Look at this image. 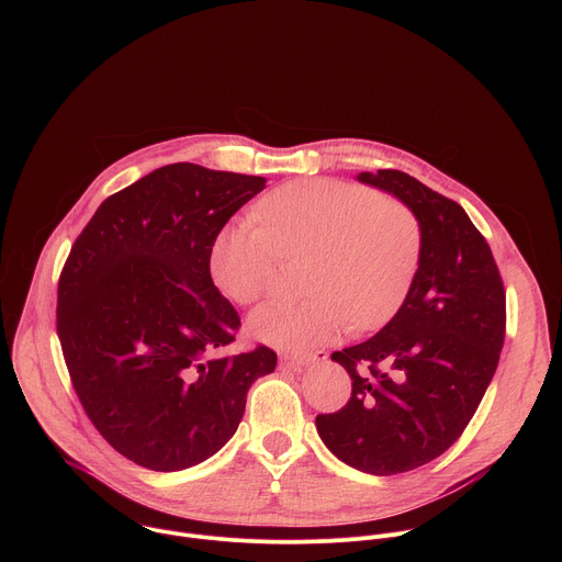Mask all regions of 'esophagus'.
Returning a JSON list of instances; mask_svg holds the SVG:
<instances>
[{"label": "esophagus", "mask_w": 562, "mask_h": 562, "mask_svg": "<svg viewBox=\"0 0 562 562\" xmlns=\"http://www.w3.org/2000/svg\"><path fill=\"white\" fill-rule=\"evenodd\" d=\"M325 358H327V356H325L323 351H317V353H295V356H284L282 362H284L286 367L302 369V367H306V364H311V362H315V360H325Z\"/></svg>", "instance_id": "esophagus-1"}]
</instances>
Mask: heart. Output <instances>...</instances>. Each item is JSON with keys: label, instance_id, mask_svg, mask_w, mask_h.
Returning <instances> with one entry per match:
<instances>
[{"label": "heart", "instance_id": "heart-1", "mask_svg": "<svg viewBox=\"0 0 562 562\" xmlns=\"http://www.w3.org/2000/svg\"><path fill=\"white\" fill-rule=\"evenodd\" d=\"M262 226L231 222L209 251L215 286L237 304H254L273 286L282 258H308L300 302H269L254 311L258 342L297 351L371 331L407 300L423 260V224L393 198L340 182L302 180L260 202Z\"/></svg>", "mask_w": 562, "mask_h": 562}]
</instances>
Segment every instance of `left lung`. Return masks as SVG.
Returning a JSON list of instances; mask_svg holds the SVG:
<instances>
[{"label": "left lung", "mask_w": 562, "mask_h": 562, "mask_svg": "<svg viewBox=\"0 0 562 562\" xmlns=\"http://www.w3.org/2000/svg\"><path fill=\"white\" fill-rule=\"evenodd\" d=\"M358 180L414 209L423 260L389 323L331 356L353 380L351 397L315 427L349 467L391 475L445 453L473 418L505 342V286L487 239L458 202L393 169Z\"/></svg>", "instance_id": "obj_1"}]
</instances>
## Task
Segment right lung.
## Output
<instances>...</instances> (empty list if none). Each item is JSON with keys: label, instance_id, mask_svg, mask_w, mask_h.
Wrapping results in <instances>:
<instances>
[{"label": "right lung", "instance_id": "obj_1", "mask_svg": "<svg viewBox=\"0 0 562 562\" xmlns=\"http://www.w3.org/2000/svg\"><path fill=\"white\" fill-rule=\"evenodd\" d=\"M260 176L178 162L106 198L75 239L57 284V336L87 416L139 467L180 471L220 451L251 384L276 369L260 345L220 356L239 315L209 251Z\"/></svg>", "mask_w": 562, "mask_h": 562}]
</instances>
